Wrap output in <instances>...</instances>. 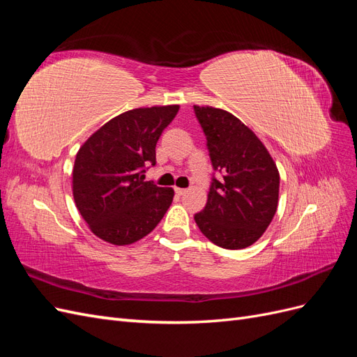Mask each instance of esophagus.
Instances as JSON below:
<instances>
[{
	"instance_id": "34e87169",
	"label": "esophagus",
	"mask_w": 357,
	"mask_h": 357,
	"mask_svg": "<svg viewBox=\"0 0 357 357\" xmlns=\"http://www.w3.org/2000/svg\"><path fill=\"white\" fill-rule=\"evenodd\" d=\"M174 192L177 193V195H185V193H186V189H183V188H174Z\"/></svg>"
}]
</instances>
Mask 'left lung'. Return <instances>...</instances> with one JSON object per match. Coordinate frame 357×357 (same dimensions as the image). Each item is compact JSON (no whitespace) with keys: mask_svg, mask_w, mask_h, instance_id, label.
Returning <instances> with one entry per match:
<instances>
[{"mask_svg":"<svg viewBox=\"0 0 357 357\" xmlns=\"http://www.w3.org/2000/svg\"><path fill=\"white\" fill-rule=\"evenodd\" d=\"M193 112L214 169L195 222L215 245L245 248L261 238L277 211L278 169L261 139L235 116L213 107L193 105Z\"/></svg>","mask_w":357,"mask_h":357,"instance_id":"left-lung-1","label":"left lung"}]
</instances>
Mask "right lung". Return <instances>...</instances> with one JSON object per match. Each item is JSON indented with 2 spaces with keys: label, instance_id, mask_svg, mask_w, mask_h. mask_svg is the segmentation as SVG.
<instances>
[{
  "label": "right lung",
  "instance_id": "obj_1",
  "mask_svg": "<svg viewBox=\"0 0 357 357\" xmlns=\"http://www.w3.org/2000/svg\"><path fill=\"white\" fill-rule=\"evenodd\" d=\"M177 112L178 105L125 112L80 147L73 195L101 240L132 244L152 232L169 208L174 190L144 181V172L156 165V143Z\"/></svg>",
  "mask_w": 357,
  "mask_h": 357
}]
</instances>
